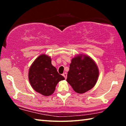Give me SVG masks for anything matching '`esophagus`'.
Instances as JSON below:
<instances>
[{
    "mask_svg": "<svg viewBox=\"0 0 126 126\" xmlns=\"http://www.w3.org/2000/svg\"><path fill=\"white\" fill-rule=\"evenodd\" d=\"M63 76L64 77V78H65V79H66V78H67V73H65H65H64L63 74Z\"/></svg>",
    "mask_w": 126,
    "mask_h": 126,
    "instance_id": "esophagus-1",
    "label": "esophagus"
}]
</instances>
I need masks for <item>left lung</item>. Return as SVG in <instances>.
I'll return each mask as SVG.
<instances>
[{"mask_svg": "<svg viewBox=\"0 0 126 126\" xmlns=\"http://www.w3.org/2000/svg\"><path fill=\"white\" fill-rule=\"evenodd\" d=\"M99 76L95 63L86 55H79L72 59L67 81L78 93H84L95 86Z\"/></svg>", "mask_w": 126, "mask_h": 126, "instance_id": "8db88e82", "label": "left lung"}]
</instances>
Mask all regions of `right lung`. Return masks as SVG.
Instances as JSON below:
<instances>
[{"label": "right lung", "mask_w": 126, "mask_h": 126, "mask_svg": "<svg viewBox=\"0 0 126 126\" xmlns=\"http://www.w3.org/2000/svg\"><path fill=\"white\" fill-rule=\"evenodd\" d=\"M28 77L32 88L45 96L52 94L58 83L64 79L52 65L50 57L46 54L39 55L34 61L29 68Z\"/></svg>", "instance_id": "obj_1"}]
</instances>
